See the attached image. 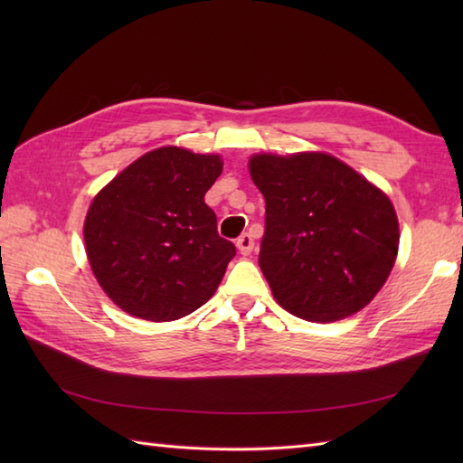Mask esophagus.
<instances>
[{
    "mask_svg": "<svg viewBox=\"0 0 463 463\" xmlns=\"http://www.w3.org/2000/svg\"><path fill=\"white\" fill-rule=\"evenodd\" d=\"M237 249H239V252L242 254V257H247V254H250V252H252V249H254V241H252V237H250L249 232L241 234V237L237 239Z\"/></svg>",
    "mask_w": 463,
    "mask_h": 463,
    "instance_id": "esophagus-1",
    "label": "esophagus"
}]
</instances>
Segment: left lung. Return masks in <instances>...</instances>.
Instances as JSON below:
<instances>
[{"label": "left lung", "mask_w": 463, "mask_h": 463, "mask_svg": "<svg viewBox=\"0 0 463 463\" xmlns=\"http://www.w3.org/2000/svg\"><path fill=\"white\" fill-rule=\"evenodd\" d=\"M249 171L267 201L259 264L280 307L310 322L366 307L398 254L388 196L326 153L254 155Z\"/></svg>", "instance_id": "1"}]
</instances>
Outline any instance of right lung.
<instances>
[{"label": "right lung", "mask_w": 463, "mask_h": 463, "mask_svg": "<svg viewBox=\"0 0 463 463\" xmlns=\"http://www.w3.org/2000/svg\"><path fill=\"white\" fill-rule=\"evenodd\" d=\"M219 155L161 146L95 196L83 226L97 282L131 317L169 322L209 300L237 249L219 237L204 193Z\"/></svg>", "instance_id": "add662e5"}]
</instances>
